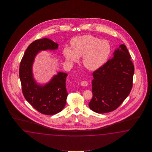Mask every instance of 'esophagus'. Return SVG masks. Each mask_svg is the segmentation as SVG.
I'll return each instance as SVG.
<instances>
[{
  "instance_id": "esophagus-1",
  "label": "esophagus",
  "mask_w": 152,
  "mask_h": 152,
  "mask_svg": "<svg viewBox=\"0 0 152 152\" xmlns=\"http://www.w3.org/2000/svg\"><path fill=\"white\" fill-rule=\"evenodd\" d=\"M80 84L81 85H82L83 86L86 87V86H87V85H88V83H87V81H82L81 83Z\"/></svg>"
}]
</instances>
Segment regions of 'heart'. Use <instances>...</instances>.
Returning <instances> with one entry per match:
<instances>
[{
	"label": "heart",
	"mask_w": 152,
	"mask_h": 152,
	"mask_svg": "<svg viewBox=\"0 0 152 152\" xmlns=\"http://www.w3.org/2000/svg\"><path fill=\"white\" fill-rule=\"evenodd\" d=\"M71 43L72 47L66 45L63 48L66 60L73 63L83 56V65L90 71L100 68L107 61L111 51L110 44L107 40L90 35L75 37Z\"/></svg>",
	"instance_id": "heart-1"
}]
</instances>
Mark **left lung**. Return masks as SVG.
I'll return each mask as SVG.
<instances>
[{
    "label": "left lung",
    "instance_id": "1",
    "mask_svg": "<svg viewBox=\"0 0 152 152\" xmlns=\"http://www.w3.org/2000/svg\"><path fill=\"white\" fill-rule=\"evenodd\" d=\"M124 45L115 50L113 56L93 73V97L88 106L98 113L116 109L128 96L132 86L134 67Z\"/></svg>",
    "mask_w": 152,
    "mask_h": 152
}]
</instances>
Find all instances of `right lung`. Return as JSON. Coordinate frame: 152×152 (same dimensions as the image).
<instances>
[{"mask_svg":"<svg viewBox=\"0 0 152 152\" xmlns=\"http://www.w3.org/2000/svg\"><path fill=\"white\" fill-rule=\"evenodd\" d=\"M58 44L48 38L37 39L26 49L21 60L20 78L26 100L40 113L53 115L64 108L68 93L66 87L67 74L58 72L45 84H39L34 77L32 66L36 55L41 51L55 50Z\"/></svg>","mask_w":152,"mask_h":152,"instance_id":"add662e5","label":"right lung"}]
</instances>
